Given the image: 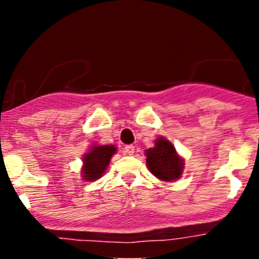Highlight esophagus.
I'll use <instances>...</instances> for the list:
<instances>
[{
    "label": "esophagus",
    "mask_w": 259,
    "mask_h": 259,
    "mask_svg": "<svg viewBox=\"0 0 259 259\" xmlns=\"http://www.w3.org/2000/svg\"><path fill=\"white\" fill-rule=\"evenodd\" d=\"M134 145H125V148H124V153L125 154H127V155H133V154H134Z\"/></svg>",
    "instance_id": "obj_1"
}]
</instances>
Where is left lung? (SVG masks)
<instances>
[{
    "mask_svg": "<svg viewBox=\"0 0 259 259\" xmlns=\"http://www.w3.org/2000/svg\"><path fill=\"white\" fill-rule=\"evenodd\" d=\"M146 165L150 173L163 182H174L182 177L184 159L166 138L159 137L153 148L145 150Z\"/></svg>",
    "mask_w": 259,
    "mask_h": 259,
    "instance_id": "obj_1",
    "label": "left lung"
}]
</instances>
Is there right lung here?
<instances>
[{
    "mask_svg": "<svg viewBox=\"0 0 259 259\" xmlns=\"http://www.w3.org/2000/svg\"><path fill=\"white\" fill-rule=\"evenodd\" d=\"M116 150L117 148L113 144L91 145L88 153L83 154L82 156V166H81L82 179L85 182H93L101 178Z\"/></svg>",
    "mask_w": 259,
    "mask_h": 259,
    "instance_id": "right-lung-1",
    "label": "right lung"
}]
</instances>
